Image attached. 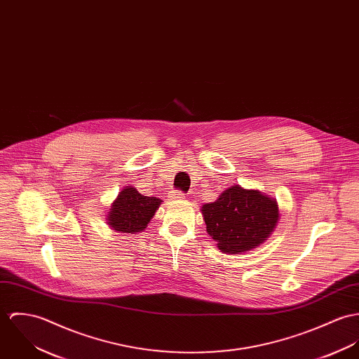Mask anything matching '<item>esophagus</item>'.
<instances>
[{"mask_svg":"<svg viewBox=\"0 0 359 359\" xmlns=\"http://www.w3.org/2000/svg\"><path fill=\"white\" fill-rule=\"evenodd\" d=\"M169 197L172 199H183L184 198V194L180 193V191H172V193L169 194Z\"/></svg>","mask_w":359,"mask_h":359,"instance_id":"34e87169","label":"esophagus"}]
</instances>
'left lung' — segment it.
<instances>
[{
	"instance_id": "left-lung-1",
	"label": "left lung",
	"mask_w": 359,
	"mask_h": 359,
	"mask_svg": "<svg viewBox=\"0 0 359 359\" xmlns=\"http://www.w3.org/2000/svg\"><path fill=\"white\" fill-rule=\"evenodd\" d=\"M206 233L219 250L241 255L259 248L277 227L278 202L259 190L234 184L201 208Z\"/></svg>"
}]
</instances>
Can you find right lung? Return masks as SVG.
<instances>
[{
    "label": "right lung",
    "instance_id": "right-lung-1",
    "mask_svg": "<svg viewBox=\"0 0 359 359\" xmlns=\"http://www.w3.org/2000/svg\"><path fill=\"white\" fill-rule=\"evenodd\" d=\"M161 202L157 197L140 194L133 186H125L107 212V224L122 234L142 233L158 210Z\"/></svg>",
    "mask_w": 359,
    "mask_h": 359
}]
</instances>
